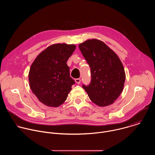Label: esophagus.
<instances>
[{"label":"esophagus","instance_id":"obj_1","mask_svg":"<svg viewBox=\"0 0 155 155\" xmlns=\"http://www.w3.org/2000/svg\"><path fill=\"white\" fill-rule=\"evenodd\" d=\"M75 82H76V83L78 84H80V83H81V79H79V78L76 79H75Z\"/></svg>","mask_w":155,"mask_h":155}]
</instances>
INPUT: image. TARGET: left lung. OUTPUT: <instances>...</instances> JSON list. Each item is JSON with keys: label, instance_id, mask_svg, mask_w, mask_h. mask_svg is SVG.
Segmentation results:
<instances>
[{"label": "left lung", "instance_id": "1", "mask_svg": "<svg viewBox=\"0 0 155 155\" xmlns=\"http://www.w3.org/2000/svg\"><path fill=\"white\" fill-rule=\"evenodd\" d=\"M79 48L91 68V81L82 85L90 100L100 107L113 104L122 93L125 70L116 54L103 42L89 39Z\"/></svg>", "mask_w": 155, "mask_h": 155}]
</instances>
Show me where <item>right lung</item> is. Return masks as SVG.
Instances as JSON below:
<instances>
[{
    "label": "right lung",
    "mask_w": 155,
    "mask_h": 155,
    "mask_svg": "<svg viewBox=\"0 0 155 155\" xmlns=\"http://www.w3.org/2000/svg\"><path fill=\"white\" fill-rule=\"evenodd\" d=\"M75 49L74 45H52L38 55L30 67V88L45 105L56 107L66 100L75 84L67 61Z\"/></svg>",
    "instance_id": "right-lung-1"
}]
</instances>
